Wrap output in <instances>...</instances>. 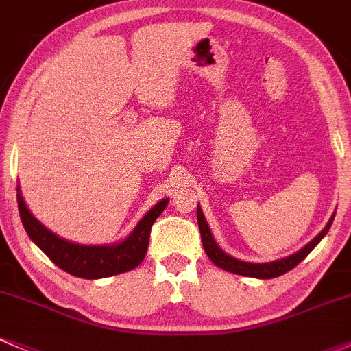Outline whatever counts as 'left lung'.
<instances>
[{
  "label": "left lung",
  "instance_id": "8db88e82",
  "mask_svg": "<svg viewBox=\"0 0 351 351\" xmlns=\"http://www.w3.org/2000/svg\"><path fill=\"white\" fill-rule=\"evenodd\" d=\"M335 215L333 213L330 218V221L326 223L323 230L319 231V234L313 238L306 247H302L301 250L295 252V254L284 256V258L279 260H272V262H262V263H255V262H245V260L234 258L226 254L225 250L219 248V245L216 243L215 237H213L211 230H209L208 221H206L204 215H202L201 206L197 204V225H199V231H201V240H202V247H204L206 255L211 258V262L215 265H218L219 269L226 270V272L231 274H238V276H245V277H255V279H274V277H279L282 274L289 272V270L294 269L298 263H301L302 260L306 258L311 254L314 247L326 237L328 230L331 228V223H333Z\"/></svg>",
  "mask_w": 351,
  "mask_h": 351
}]
</instances>
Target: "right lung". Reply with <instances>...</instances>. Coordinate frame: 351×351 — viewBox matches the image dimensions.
I'll use <instances>...</instances> for the list:
<instances>
[{
	"label": "right lung",
	"mask_w": 351,
	"mask_h": 351,
	"mask_svg": "<svg viewBox=\"0 0 351 351\" xmlns=\"http://www.w3.org/2000/svg\"><path fill=\"white\" fill-rule=\"evenodd\" d=\"M16 199L21 223L30 240L64 272L91 280L128 272L142 263L149 248L152 225L162 215L169 202V197L158 201L136 223L132 233L117 243L82 245L60 238L59 234L42 225L28 209L27 202L21 196L20 186H16Z\"/></svg>",
	"instance_id": "1"
}]
</instances>
